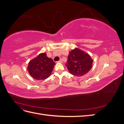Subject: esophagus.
Returning a JSON list of instances; mask_svg holds the SVG:
<instances>
[{
  "label": "esophagus",
  "instance_id": "obj_1",
  "mask_svg": "<svg viewBox=\"0 0 124 124\" xmlns=\"http://www.w3.org/2000/svg\"><path fill=\"white\" fill-rule=\"evenodd\" d=\"M58 62H62V59H60L59 61Z\"/></svg>",
  "mask_w": 124,
  "mask_h": 124
}]
</instances>
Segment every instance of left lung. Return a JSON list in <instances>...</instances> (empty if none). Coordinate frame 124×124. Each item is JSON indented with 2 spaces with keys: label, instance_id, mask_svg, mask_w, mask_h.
Instances as JSON below:
<instances>
[{
  "label": "left lung",
  "instance_id": "left-lung-1",
  "mask_svg": "<svg viewBox=\"0 0 124 124\" xmlns=\"http://www.w3.org/2000/svg\"><path fill=\"white\" fill-rule=\"evenodd\" d=\"M93 62L88 54L76 48L70 52L66 66L71 74L80 77L91 70Z\"/></svg>",
  "mask_w": 124,
  "mask_h": 124
}]
</instances>
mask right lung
<instances>
[{
  "mask_svg": "<svg viewBox=\"0 0 124 124\" xmlns=\"http://www.w3.org/2000/svg\"><path fill=\"white\" fill-rule=\"evenodd\" d=\"M55 65L53 60L47 57L46 54L44 53L29 62L28 70L35 79L45 80L50 76Z\"/></svg>",
  "mask_w": 124,
  "mask_h": 124,
  "instance_id": "obj_1",
  "label": "right lung"
}]
</instances>
